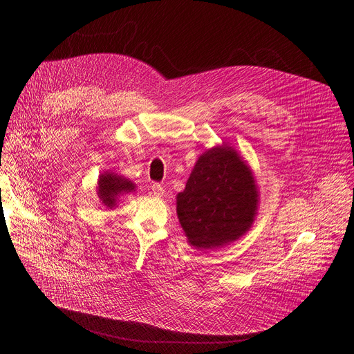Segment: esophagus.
Instances as JSON below:
<instances>
[{"instance_id":"34e87169","label":"esophagus","mask_w":354,"mask_h":354,"mask_svg":"<svg viewBox=\"0 0 354 354\" xmlns=\"http://www.w3.org/2000/svg\"><path fill=\"white\" fill-rule=\"evenodd\" d=\"M151 190H153V194L156 196V197H162L164 196V187L161 186L160 183H154L153 186H151Z\"/></svg>"}]
</instances>
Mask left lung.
<instances>
[{
    "mask_svg": "<svg viewBox=\"0 0 354 354\" xmlns=\"http://www.w3.org/2000/svg\"><path fill=\"white\" fill-rule=\"evenodd\" d=\"M258 193L254 176L236 151L217 147L200 156L177 196V214L196 249L236 241L254 222Z\"/></svg>",
    "mask_w": 354,
    "mask_h": 354,
    "instance_id": "1",
    "label": "left lung"
}]
</instances>
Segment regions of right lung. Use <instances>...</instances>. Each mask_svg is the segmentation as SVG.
<instances>
[{
    "instance_id": "add662e5",
    "label": "right lung",
    "mask_w": 354,
    "mask_h": 354,
    "mask_svg": "<svg viewBox=\"0 0 354 354\" xmlns=\"http://www.w3.org/2000/svg\"><path fill=\"white\" fill-rule=\"evenodd\" d=\"M136 189L133 184L122 177H118L115 174H102L99 178V189H97V194L100 197V200L104 201L105 206L112 207L115 205V200L120 194L124 193H129Z\"/></svg>"
}]
</instances>
